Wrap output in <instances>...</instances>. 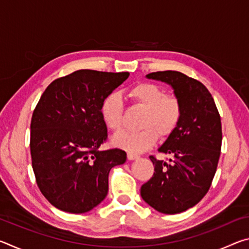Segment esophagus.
<instances>
[{"label":"esophagus","mask_w":249,"mask_h":249,"mask_svg":"<svg viewBox=\"0 0 249 249\" xmlns=\"http://www.w3.org/2000/svg\"><path fill=\"white\" fill-rule=\"evenodd\" d=\"M127 158L129 160H135V159L140 158V156L136 155V154H133V153H127Z\"/></svg>","instance_id":"esophagus-1"}]
</instances>
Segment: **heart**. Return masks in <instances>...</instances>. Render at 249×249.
Masks as SVG:
<instances>
[{
    "mask_svg": "<svg viewBox=\"0 0 249 249\" xmlns=\"http://www.w3.org/2000/svg\"><path fill=\"white\" fill-rule=\"evenodd\" d=\"M128 98L135 107L145 109L138 133H121L113 138V144L132 153L150 148L158 140L170 137L179 127L183 117V105L178 95L166 93L158 84L140 82L128 90ZM103 123L113 132H120L124 125L125 107L122 96L111 92L104 96L100 107Z\"/></svg>",
    "mask_w": 249,
    "mask_h": 249,
    "instance_id": "obj_1",
    "label": "heart"
}]
</instances>
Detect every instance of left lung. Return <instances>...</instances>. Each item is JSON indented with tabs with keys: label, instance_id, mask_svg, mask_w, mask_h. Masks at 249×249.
Instances as JSON below:
<instances>
[{
	"label": "left lung",
	"instance_id": "obj_1",
	"mask_svg": "<svg viewBox=\"0 0 249 249\" xmlns=\"http://www.w3.org/2000/svg\"><path fill=\"white\" fill-rule=\"evenodd\" d=\"M147 78L167 82L183 105V117L176 132L158 151L169 161L149 156L154 175L142 185L141 196L160 213L176 214L203 199L216 172L222 147L221 116L203 83L179 71H157Z\"/></svg>",
	"mask_w": 249,
	"mask_h": 249
}]
</instances>
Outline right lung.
I'll return each mask as SVG.
<instances>
[{
    "label": "right lung",
    "mask_w": 249,
    "mask_h": 249,
    "mask_svg": "<svg viewBox=\"0 0 249 249\" xmlns=\"http://www.w3.org/2000/svg\"><path fill=\"white\" fill-rule=\"evenodd\" d=\"M128 75L82 69L53 80L41 94L29 147L36 183L54 208L86 213L107 196L108 172L126 161V153L99 149L107 141L100 107Z\"/></svg>",
    "instance_id": "add662e5"
}]
</instances>
